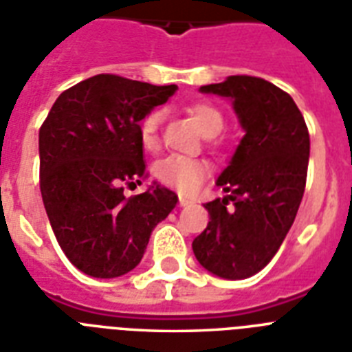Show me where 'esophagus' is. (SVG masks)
Here are the masks:
<instances>
[{"label": "esophagus", "instance_id": "obj_1", "mask_svg": "<svg viewBox=\"0 0 352 352\" xmlns=\"http://www.w3.org/2000/svg\"><path fill=\"white\" fill-rule=\"evenodd\" d=\"M193 201H190V199H186V197H181L179 199V204H181V206H188V204H192Z\"/></svg>", "mask_w": 352, "mask_h": 352}]
</instances>
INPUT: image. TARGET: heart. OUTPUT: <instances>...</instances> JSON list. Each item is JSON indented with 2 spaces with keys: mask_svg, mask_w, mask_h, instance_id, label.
<instances>
[{
  "mask_svg": "<svg viewBox=\"0 0 352 352\" xmlns=\"http://www.w3.org/2000/svg\"><path fill=\"white\" fill-rule=\"evenodd\" d=\"M186 113L192 117V120L195 122V126L204 137L217 135L225 126V118H223L221 109L210 102H195L192 106H188ZM160 122H162L160 111L148 113L140 122V140L146 149H155L159 146ZM155 175L162 184L173 188L177 192L193 193L197 192L199 186L208 175V166L201 160L171 155L159 162V166L155 168Z\"/></svg>",
  "mask_w": 352,
  "mask_h": 352,
  "instance_id": "1",
  "label": "heart"
}]
</instances>
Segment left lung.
<instances>
[{
  "label": "left lung",
  "mask_w": 352,
  "mask_h": 352,
  "mask_svg": "<svg viewBox=\"0 0 352 352\" xmlns=\"http://www.w3.org/2000/svg\"><path fill=\"white\" fill-rule=\"evenodd\" d=\"M201 93L230 98L245 137L217 179L226 197L204 204L210 221L193 239V254L219 278H250L276 256L296 219L305 192L309 129L292 96L257 76H228Z\"/></svg>",
  "instance_id": "left-lung-1"
}]
</instances>
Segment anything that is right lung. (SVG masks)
I'll use <instances>...</instances> for the list:
<instances>
[{"label":"right lung","instance_id":"1","mask_svg":"<svg viewBox=\"0 0 352 352\" xmlns=\"http://www.w3.org/2000/svg\"><path fill=\"white\" fill-rule=\"evenodd\" d=\"M177 85L96 74L58 96L40 127V190L58 245L93 278H118L142 259L149 235L177 195L146 179L140 120Z\"/></svg>","mask_w":352,"mask_h":352}]
</instances>
